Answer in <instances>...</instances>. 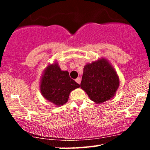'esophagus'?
Listing matches in <instances>:
<instances>
[{
  "mask_svg": "<svg viewBox=\"0 0 150 150\" xmlns=\"http://www.w3.org/2000/svg\"><path fill=\"white\" fill-rule=\"evenodd\" d=\"M75 81H76L77 83L80 84V82H81V78H80V77H77L76 80H75Z\"/></svg>",
  "mask_w": 150,
  "mask_h": 150,
  "instance_id": "esophagus-1",
  "label": "esophagus"
}]
</instances>
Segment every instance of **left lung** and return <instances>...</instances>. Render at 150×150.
<instances>
[{
    "label": "left lung",
    "mask_w": 150,
    "mask_h": 150,
    "mask_svg": "<svg viewBox=\"0 0 150 150\" xmlns=\"http://www.w3.org/2000/svg\"><path fill=\"white\" fill-rule=\"evenodd\" d=\"M119 77L112 65L101 58L84 67L80 87L96 104L109 100L119 87Z\"/></svg>",
    "instance_id": "left-lung-1"
}]
</instances>
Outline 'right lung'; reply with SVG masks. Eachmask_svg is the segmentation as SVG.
<instances>
[{"label": "right lung", "mask_w": 150, "mask_h": 150, "mask_svg": "<svg viewBox=\"0 0 150 150\" xmlns=\"http://www.w3.org/2000/svg\"><path fill=\"white\" fill-rule=\"evenodd\" d=\"M80 85L69 76L68 71L61 70L57 62L49 64L43 72L40 91L46 100L60 106L68 100L70 93Z\"/></svg>", "instance_id": "right-lung-1"}]
</instances>
